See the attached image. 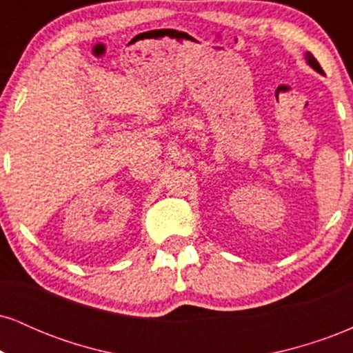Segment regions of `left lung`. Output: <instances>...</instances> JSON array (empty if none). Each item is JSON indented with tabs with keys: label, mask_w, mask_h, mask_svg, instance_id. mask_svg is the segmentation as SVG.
Listing matches in <instances>:
<instances>
[{
	"label": "left lung",
	"mask_w": 353,
	"mask_h": 353,
	"mask_svg": "<svg viewBox=\"0 0 353 353\" xmlns=\"http://www.w3.org/2000/svg\"><path fill=\"white\" fill-rule=\"evenodd\" d=\"M305 59H307V63H309V64H310V66H312V68H314V70H315V71H319V72H323V70H322V68H320L319 61L314 58V54H312V52H307V54H305Z\"/></svg>",
	"instance_id": "obj_1"
}]
</instances>
